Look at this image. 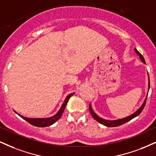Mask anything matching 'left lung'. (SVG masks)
Masks as SVG:
<instances>
[{
	"label": "left lung",
	"mask_w": 156,
	"mask_h": 156,
	"mask_svg": "<svg viewBox=\"0 0 156 156\" xmlns=\"http://www.w3.org/2000/svg\"><path fill=\"white\" fill-rule=\"evenodd\" d=\"M135 52L139 55V58H140L141 60L142 61L143 63H145V61H144V57H143V55H141V53H139V52L136 49V48H135ZM148 89H150V78H149V88ZM146 101H147V98H146L145 101H144V103H143V104L141 105V106L140 107V108L138 109V110L135 113H133V114H131V115L128 116V117H127L125 118H123V119H117V120H105V119H103L100 117H98L95 113L93 112L91 105H89V112H90L91 114H92V117L94 118L96 121H98V122L101 123V124L105 125V126H107V127H117V126H119V125L125 124V123H126L127 122H129L130 120H131L132 119H133L134 117H137L138 115H139V114H141V112H142L143 109H144V106H145Z\"/></svg>",
	"instance_id": "left-lung-1"
}]
</instances>
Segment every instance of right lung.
<instances>
[{"label":"right lung","mask_w":156,"mask_h":156,"mask_svg":"<svg viewBox=\"0 0 156 156\" xmlns=\"http://www.w3.org/2000/svg\"><path fill=\"white\" fill-rule=\"evenodd\" d=\"M73 94H74V93H72V94H69V95L67 96V98H66L65 100H64V103L62 104V107H61V108L59 109V111H58V113H57L56 114H55L54 116H53V117H48V118H28V117H23V116L20 115V114H17V113L16 112H15V113H17V114H18L20 117H22L23 119H25V120L28 122L30 123L31 125H34V126L40 127V128H44V127L50 126V125H53V123H55V122H56L57 120H58V119H60V117H62V114H63L64 108H65L66 105L67 104V102H68V101H69V98H70V97H72Z\"/></svg>","instance_id":"add662e5"}]
</instances>
